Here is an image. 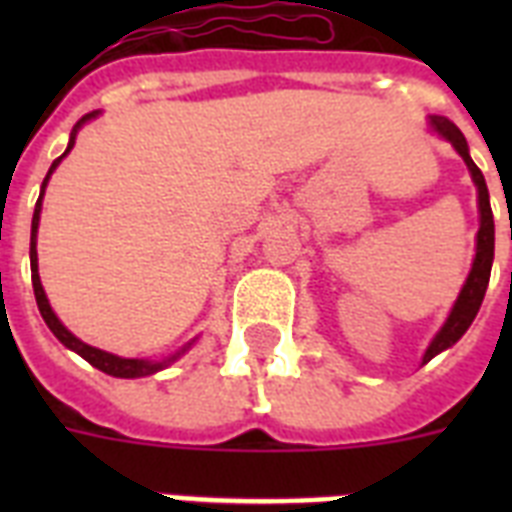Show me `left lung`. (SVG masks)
Wrapping results in <instances>:
<instances>
[{"label":"left lung","instance_id":"1","mask_svg":"<svg viewBox=\"0 0 512 512\" xmlns=\"http://www.w3.org/2000/svg\"><path fill=\"white\" fill-rule=\"evenodd\" d=\"M430 132H436L438 138L449 140L454 146V151L462 156V162L468 164L470 177L476 183L478 191V217H481V225H478L476 233V257H473V265H470V273L465 284H462L460 295L454 300L452 311L446 316L444 327L438 329L436 337L430 340L425 356H422V364H428L430 358L438 356L441 350L452 348L454 342L460 340L468 327L476 319L478 308L484 303L486 287H489V276H492V263H494V217H492V204H489V188H486V180L481 175V170L476 167V162L470 159L468 140L457 130V124L449 122L446 116H430L428 119Z\"/></svg>","mask_w":512,"mask_h":512}]
</instances>
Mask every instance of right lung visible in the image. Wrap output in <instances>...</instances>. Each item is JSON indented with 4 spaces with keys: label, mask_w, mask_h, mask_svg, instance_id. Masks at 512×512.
Returning <instances> with one entry per match:
<instances>
[{
    "label": "right lung",
    "mask_w": 512,
    "mask_h": 512,
    "mask_svg": "<svg viewBox=\"0 0 512 512\" xmlns=\"http://www.w3.org/2000/svg\"><path fill=\"white\" fill-rule=\"evenodd\" d=\"M98 116V111H92V114L82 116L79 122L74 124V130H71V138H68V148L63 151V156H58L55 162H52L50 172H47V177H44L42 183V191H39V201H36L34 207V220H31V284H34V297H36V305H39V313H42L44 324L50 327V332L55 337H58L63 345H66L68 350H74V353H79V356L84 358V361H90L95 369H100V372L111 374V377H124V380H135V377H148V374H156L162 372V369H167L170 364H175L177 358L185 356L188 350H191V345L199 337H193V340H188L183 345V348H177L175 353H170V356L159 358V361H154V358H122V356H114V353H108V350H100V348H92V345H87V342H82L76 335H71L66 327H63V321L55 316V311L50 308V300H47V295H44V287H42V279H39V257H36V231H39V217H42V199H44V188H47V183H50L52 172L58 170V164L66 159L68 154H71V148H74L76 143V135H79V130H82L84 124L90 122V119H95Z\"/></svg>",
    "instance_id": "1"
}]
</instances>
